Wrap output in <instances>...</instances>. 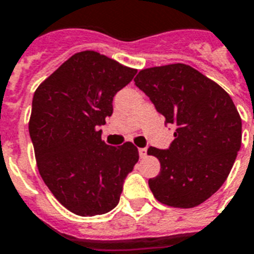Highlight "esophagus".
I'll use <instances>...</instances> for the list:
<instances>
[{
	"label": "esophagus",
	"mask_w": 254,
	"mask_h": 254,
	"mask_svg": "<svg viewBox=\"0 0 254 254\" xmlns=\"http://www.w3.org/2000/svg\"><path fill=\"white\" fill-rule=\"evenodd\" d=\"M138 153H139V157H141V158H145V157L147 155V149L146 147H139Z\"/></svg>",
	"instance_id": "1"
}]
</instances>
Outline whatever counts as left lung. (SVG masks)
Segmentation results:
<instances>
[{"mask_svg":"<svg viewBox=\"0 0 254 254\" xmlns=\"http://www.w3.org/2000/svg\"><path fill=\"white\" fill-rule=\"evenodd\" d=\"M135 85L150 99L165 125L175 127L165 150L150 146L161 171L149 179L157 200L178 208L196 207L228 177L241 147V119L231 96L190 65L139 71Z\"/></svg>","mask_w":254,"mask_h":254,"instance_id":"8db88e82","label":"left lung"}]
</instances>
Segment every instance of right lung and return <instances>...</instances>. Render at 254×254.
<instances>
[{"label": "right lung", "mask_w": 254, "mask_h": 254, "mask_svg": "<svg viewBox=\"0 0 254 254\" xmlns=\"http://www.w3.org/2000/svg\"><path fill=\"white\" fill-rule=\"evenodd\" d=\"M137 69L96 51L77 53L34 93L29 131L42 179L71 212L95 216L119 204L124 182L138 161L131 142L101 141L113 97Z\"/></svg>", "instance_id": "add662e5"}]
</instances>
